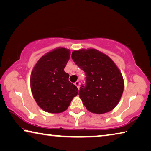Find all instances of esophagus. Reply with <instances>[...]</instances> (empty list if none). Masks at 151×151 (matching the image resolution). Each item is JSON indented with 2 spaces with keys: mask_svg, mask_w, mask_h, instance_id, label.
<instances>
[{
  "mask_svg": "<svg viewBox=\"0 0 151 151\" xmlns=\"http://www.w3.org/2000/svg\"><path fill=\"white\" fill-rule=\"evenodd\" d=\"M75 85L76 86H77L78 88H79V86H80V82H79V81H76L75 83Z\"/></svg>",
  "mask_w": 151,
  "mask_h": 151,
  "instance_id": "obj_1",
  "label": "esophagus"
}]
</instances>
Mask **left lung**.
Listing matches in <instances>:
<instances>
[{"label": "left lung", "mask_w": 151, "mask_h": 151, "mask_svg": "<svg viewBox=\"0 0 151 151\" xmlns=\"http://www.w3.org/2000/svg\"><path fill=\"white\" fill-rule=\"evenodd\" d=\"M71 57L85 73V85H81L78 95L86 109L96 114L112 111L124 90L122 76L114 63L93 48L74 50Z\"/></svg>", "instance_id": "left-lung-1"}]
</instances>
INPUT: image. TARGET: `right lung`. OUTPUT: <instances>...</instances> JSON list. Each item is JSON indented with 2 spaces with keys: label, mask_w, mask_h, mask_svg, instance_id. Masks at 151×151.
Masks as SVG:
<instances>
[{
  "label": "right lung",
  "mask_w": 151,
  "mask_h": 151,
  "mask_svg": "<svg viewBox=\"0 0 151 151\" xmlns=\"http://www.w3.org/2000/svg\"><path fill=\"white\" fill-rule=\"evenodd\" d=\"M70 51L58 48L47 53L36 64L30 76L33 97L40 108L50 113L66 111L78 90L68 81L64 68L69 60Z\"/></svg>",
  "instance_id": "right-lung-1"
}]
</instances>
